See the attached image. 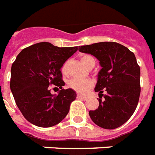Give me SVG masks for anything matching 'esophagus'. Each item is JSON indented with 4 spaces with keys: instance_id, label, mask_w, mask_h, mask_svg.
Returning <instances> with one entry per match:
<instances>
[{
    "instance_id": "esophagus-1",
    "label": "esophagus",
    "mask_w": 155,
    "mask_h": 155,
    "mask_svg": "<svg viewBox=\"0 0 155 155\" xmlns=\"http://www.w3.org/2000/svg\"><path fill=\"white\" fill-rule=\"evenodd\" d=\"M77 97H78V99H82V100H85V99L87 98L85 96H83V95H81V94H78L77 95Z\"/></svg>"
}]
</instances>
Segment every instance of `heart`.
Returning <instances> with one entry per match:
<instances>
[{"instance_id": "heart-1", "label": "heart", "mask_w": 155, "mask_h": 155, "mask_svg": "<svg viewBox=\"0 0 155 155\" xmlns=\"http://www.w3.org/2000/svg\"><path fill=\"white\" fill-rule=\"evenodd\" d=\"M81 63L88 69H91L94 66L95 59L91 55L83 54L80 58ZM62 73L65 74L67 73V63H65L62 66ZM69 86L75 91L81 94H85L92 88L93 81L90 79H78L73 78L69 81Z\"/></svg>"}]
</instances>
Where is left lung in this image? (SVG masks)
Wrapping results in <instances>:
<instances>
[{"label":"left lung","instance_id":"8db88e82","mask_svg":"<svg viewBox=\"0 0 155 155\" xmlns=\"http://www.w3.org/2000/svg\"><path fill=\"white\" fill-rule=\"evenodd\" d=\"M78 50L94 56L101 66L94 89L99 93V106L89 112L90 118L101 128L121 127L133 115L140 96V67L134 54L113 41L82 45Z\"/></svg>","mask_w":155,"mask_h":155}]
</instances>
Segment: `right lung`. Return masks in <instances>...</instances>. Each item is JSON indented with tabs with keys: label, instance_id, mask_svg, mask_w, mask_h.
Here are the masks:
<instances>
[{
	"label": "right lung",
	"instance_id": "1",
	"mask_svg": "<svg viewBox=\"0 0 155 155\" xmlns=\"http://www.w3.org/2000/svg\"><path fill=\"white\" fill-rule=\"evenodd\" d=\"M77 50L78 46L60 48L40 42L17 55L11 68L10 89L17 107L30 123L51 127L67 115L77 94L72 89H62L61 68ZM49 84L62 89L58 95L50 93Z\"/></svg>",
	"mask_w": 155,
	"mask_h": 155
}]
</instances>
